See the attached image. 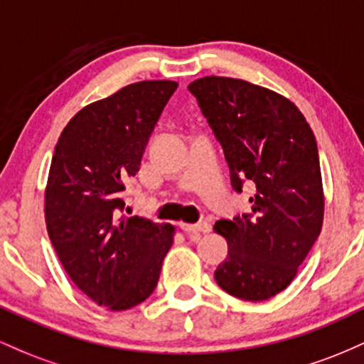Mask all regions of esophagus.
<instances>
[{
  "label": "esophagus",
  "mask_w": 364,
  "mask_h": 364,
  "mask_svg": "<svg viewBox=\"0 0 364 364\" xmlns=\"http://www.w3.org/2000/svg\"><path fill=\"white\" fill-rule=\"evenodd\" d=\"M179 228H181L185 232H203V235L210 231V224H208L207 220H200V223H196V224L181 223L179 224Z\"/></svg>",
  "instance_id": "34e87169"
}]
</instances>
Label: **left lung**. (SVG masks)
I'll return each mask as SVG.
<instances>
[{
	"mask_svg": "<svg viewBox=\"0 0 364 364\" xmlns=\"http://www.w3.org/2000/svg\"><path fill=\"white\" fill-rule=\"evenodd\" d=\"M208 127L223 145L232 190L248 183L252 214L217 220L228 257L214 277L245 301H265L289 286L323 223L318 149L310 124L289 99L228 77L191 82Z\"/></svg>",
	"mask_w": 364,
	"mask_h": 364,
	"instance_id": "8db88e82",
	"label": "left lung"
}]
</instances>
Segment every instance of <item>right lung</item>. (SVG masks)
I'll return each mask as SVG.
<instances>
[{"instance_id":"1","label":"right lung","mask_w":364,"mask_h":364,"mask_svg":"<svg viewBox=\"0 0 364 364\" xmlns=\"http://www.w3.org/2000/svg\"><path fill=\"white\" fill-rule=\"evenodd\" d=\"M176 82L145 80L83 107L54 147L46 186V225L66 274L112 311L156 289L174 225L123 215L124 181L141 156Z\"/></svg>"}]
</instances>
